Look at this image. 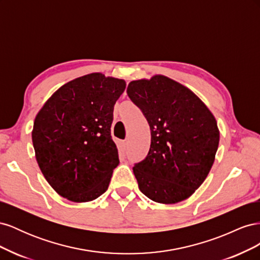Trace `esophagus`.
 Listing matches in <instances>:
<instances>
[{"instance_id":"1","label":"esophagus","mask_w":260,"mask_h":260,"mask_svg":"<svg viewBox=\"0 0 260 260\" xmlns=\"http://www.w3.org/2000/svg\"><path fill=\"white\" fill-rule=\"evenodd\" d=\"M120 144L121 146L123 147V149H125L128 147V141L127 140H123V141H120Z\"/></svg>"}]
</instances>
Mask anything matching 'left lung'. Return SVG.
Returning a JSON list of instances; mask_svg holds the SVG:
<instances>
[{"instance_id":"obj_1","label":"left lung","mask_w":260,"mask_h":260,"mask_svg":"<svg viewBox=\"0 0 260 260\" xmlns=\"http://www.w3.org/2000/svg\"><path fill=\"white\" fill-rule=\"evenodd\" d=\"M127 93L152 135L146 158L133 167L140 191L160 204L188 199L215 161L220 139L215 116L194 92L162 75L131 81Z\"/></svg>"}]
</instances>
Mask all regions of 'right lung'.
<instances>
[{
	"instance_id": "obj_1",
	"label": "right lung",
	"mask_w": 260,
	"mask_h": 260,
	"mask_svg": "<svg viewBox=\"0 0 260 260\" xmlns=\"http://www.w3.org/2000/svg\"><path fill=\"white\" fill-rule=\"evenodd\" d=\"M125 81L102 73L70 80L45 102L36 116V159L53 190L66 200L85 203L109 185L119 164L111 137L116 101Z\"/></svg>"
}]
</instances>
